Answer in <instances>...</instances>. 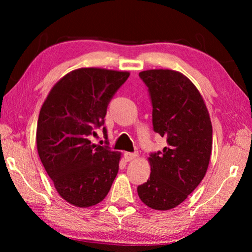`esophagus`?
Wrapping results in <instances>:
<instances>
[{"label": "esophagus", "instance_id": "esophagus-1", "mask_svg": "<svg viewBox=\"0 0 252 252\" xmlns=\"http://www.w3.org/2000/svg\"><path fill=\"white\" fill-rule=\"evenodd\" d=\"M136 157H138V153L136 152H125V159L126 161L134 160Z\"/></svg>", "mask_w": 252, "mask_h": 252}]
</instances>
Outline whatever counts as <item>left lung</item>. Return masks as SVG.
Here are the masks:
<instances>
[{"instance_id": "left-lung-1", "label": "left lung", "mask_w": 252, "mask_h": 252, "mask_svg": "<svg viewBox=\"0 0 252 252\" xmlns=\"http://www.w3.org/2000/svg\"><path fill=\"white\" fill-rule=\"evenodd\" d=\"M139 76L150 95L153 131L167 138L168 147L150 155V178L138 194L148 207L169 210L185 201L207 172L211 120L198 89L180 72L148 70Z\"/></svg>"}]
</instances>
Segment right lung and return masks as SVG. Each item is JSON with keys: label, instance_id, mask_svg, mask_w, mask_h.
Here are the masks:
<instances>
[{"label": "right lung", "instance_id": "obj_1", "mask_svg": "<svg viewBox=\"0 0 252 252\" xmlns=\"http://www.w3.org/2000/svg\"><path fill=\"white\" fill-rule=\"evenodd\" d=\"M129 72L82 67L70 72L50 91L36 126L42 164L59 194L76 207L101 202L119 171L121 155L91 142L104 125L111 99ZM103 135L108 139L103 126Z\"/></svg>", "mask_w": 252, "mask_h": 252}]
</instances>
